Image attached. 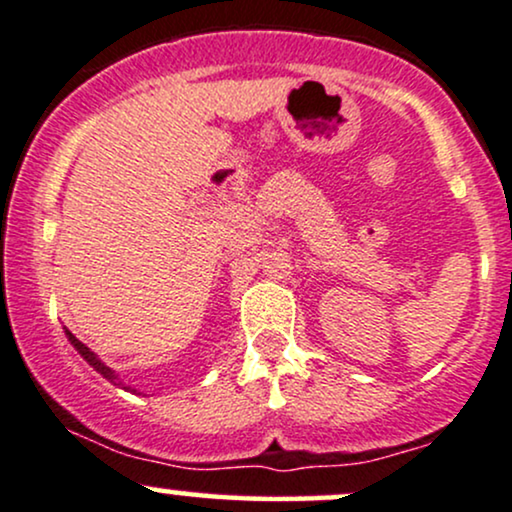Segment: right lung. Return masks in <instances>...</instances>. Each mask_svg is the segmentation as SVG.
I'll return each instance as SVG.
<instances>
[{
	"label": "right lung",
	"instance_id": "add662e5",
	"mask_svg": "<svg viewBox=\"0 0 512 512\" xmlns=\"http://www.w3.org/2000/svg\"><path fill=\"white\" fill-rule=\"evenodd\" d=\"M64 333H66V338H69V342H71V345H74V347H76V352H78V354H81V357H83V359H86V362H88L90 366H93V369H95V371H98V374H102V376H105V378H107V381H110V383H114V386H122V381H119V376H117V374H114V371L110 369V366H107V364H102V362H100V359H98V354H93V352H90V350H88V347H86V345H83V342H81V340H78L74 333H69V330H64ZM124 390H131V388H129V386H124Z\"/></svg>",
	"mask_w": 512,
	"mask_h": 512
}]
</instances>
